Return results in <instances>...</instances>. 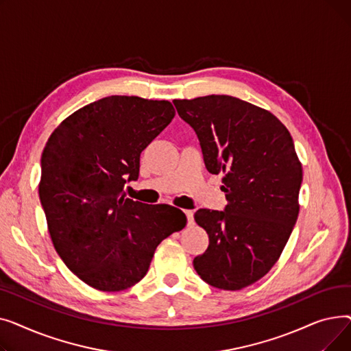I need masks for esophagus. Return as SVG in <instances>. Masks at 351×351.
Instances as JSON below:
<instances>
[{"instance_id": "obj_1", "label": "esophagus", "mask_w": 351, "mask_h": 351, "mask_svg": "<svg viewBox=\"0 0 351 351\" xmlns=\"http://www.w3.org/2000/svg\"><path fill=\"white\" fill-rule=\"evenodd\" d=\"M185 215L188 217V225L193 223V212L192 210H185Z\"/></svg>"}]
</instances>
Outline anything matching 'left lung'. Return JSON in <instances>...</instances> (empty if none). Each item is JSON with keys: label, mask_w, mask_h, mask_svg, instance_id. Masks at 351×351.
<instances>
[{"label": "left lung", "mask_w": 351, "mask_h": 351, "mask_svg": "<svg viewBox=\"0 0 351 351\" xmlns=\"http://www.w3.org/2000/svg\"><path fill=\"white\" fill-rule=\"evenodd\" d=\"M199 138L206 169L223 172L225 212L199 209L209 247L195 257L200 279L241 290L279 261L299 215L302 163L287 128L267 109L229 95L173 101Z\"/></svg>", "instance_id": "obj_1"}]
</instances>
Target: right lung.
Segmentation results:
<instances>
[{
    "label": "right lung",
    "mask_w": 351,
    "mask_h": 351,
    "mask_svg": "<svg viewBox=\"0 0 351 351\" xmlns=\"http://www.w3.org/2000/svg\"><path fill=\"white\" fill-rule=\"evenodd\" d=\"M175 117L169 101L112 95L85 105L51 134L38 193L52 245L88 286L119 291L143 279L158 245L186 225L171 205L123 195L141 152Z\"/></svg>",
    "instance_id": "add662e5"
}]
</instances>
